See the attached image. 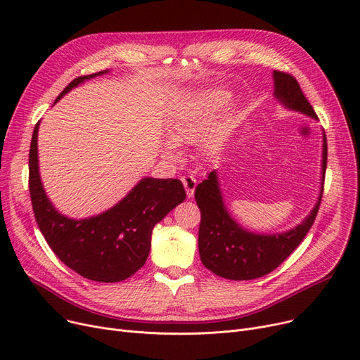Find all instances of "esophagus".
Wrapping results in <instances>:
<instances>
[{
	"instance_id": "1",
	"label": "esophagus",
	"mask_w": 360,
	"mask_h": 360,
	"mask_svg": "<svg viewBox=\"0 0 360 360\" xmlns=\"http://www.w3.org/2000/svg\"><path fill=\"white\" fill-rule=\"evenodd\" d=\"M184 186H185V191L188 198H193L194 197V191H195V186H197V179L191 175H185L181 178Z\"/></svg>"
}]
</instances>
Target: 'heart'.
I'll list each match as a JSON object with an SVG mask.
<instances>
[{
    "instance_id": "b5f03b06",
    "label": "heart",
    "mask_w": 360,
    "mask_h": 360,
    "mask_svg": "<svg viewBox=\"0 0 360 360\" xmlns=\"http://www.w3.org/2000/svg\"><path fill=\"white\" fill-rule=\"evenodd\" d=\"M217 108H219V98L212 91L200 93L197 98L188 102L184 108H181L175 113L172 118L169 120L167 139L170 140V143L182 144V143H188L198 139L216 118ZM228 131H229L228 121L226 120L215 121L212 128L207 133L205 131L206 134H203L205 136L200 141V147L204 153L214 155L219 150V147L221 146L226 134H228ZM170 143H166L163 146V153L166 155V158L175 156V147Z\"/></svg>"
}]
</instances>
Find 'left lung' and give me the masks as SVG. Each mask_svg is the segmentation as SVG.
<instances>
[{"instance_id":"left-lung-1","label":"left lung","mask_w":360,"mask_h":360,"mask_svg":"<svg viewBox=\"0 0 360 360\" xmlns=\"http://www.w3.org/2000/svg\"><path fill=\"white\" fill-rule=\"evenodd\" d=\"M274 98L288 110L304 113L318 120L316 113L299 83L290 74L274 71ZM327 169V139L323 131V160H321V186L315 205L309 214L286 232L258 233L245 229L226 207L217 170L209 174L195 188V201L201 212L198 231V251L205 269L229 280H252L277 269L309 232L316 217L324 191Z\"/></svg>"}]
</instances>
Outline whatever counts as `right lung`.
<instances>
[{
  "label": "right lung",
  "mask_w": 360,
  "mask_h": 360,
  "mask_svg": "<svg viewBox=\"0 0 360 360\" xmlns=\"http://www.w3.org/2000/svg\"><path fill=\"white\" fill-rule=\"evenodd\" d=\"M109 70L72 80L56 98ZM36 124L29 151V190L36 223L51 250L67 267L101 283H117L139 271L148 257L155 226L181 204L186 194L179 179L143 178L109 210L71 219L55 209L39 174Z\"/></svg>",
  "instance_id": "1"
}]
</instances>
